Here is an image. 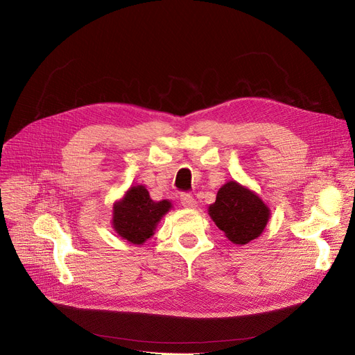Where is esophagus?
<instances>
[{
  "mask_svg": "<svg viewBox=\"0 0 355 355\" xmlns=\"http://www.w3.org/2000/svg\"><path fill=\"white\" fill-rule=\"evenodd\" d=\"M180 201L185 209H196L197 207V200L189 193H182L180 196Z\"/></svg>",
  "mask_w": 355,
  "mask_h": 355,
  "instance_id": "34e87169",
  "label": "esophagus"
}]
</instances>
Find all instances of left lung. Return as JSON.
<instances>
[{"label":"left lung","instance_id":"1","mask_svg":"<svg viewBox=\"0 0 355 355\" xmlns=\"http://www.w3.org/2000/svg\"><path fill=\"white\" fill-rule=\"evenodd\" d=\"M209 214L232 243L241 246L263 233L270 210L256 193L229 181L218 190Z\"/></svg>","mask_w":355,"mask_h":355}]
</instances>
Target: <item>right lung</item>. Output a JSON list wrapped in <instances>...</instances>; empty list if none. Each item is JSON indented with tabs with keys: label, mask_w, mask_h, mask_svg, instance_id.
<instances>
[{
	"label": "right lung",
	"mask_w": 355,
	"mask_h": 355,
	"mask_svg": "<svg viewBox=\"0 0 355 355\" xmlns=\"http://www.w3.org/2000/svg\"><path fill=\"white\" fill-rule=\"evenodd\" d=\"M170 209L171 201H154L144 185H135L114 204L112 226L129 243L142 245L154 234L159 220Z\"/></svg>",
	"instance_id": "add662e5"
}]
</instances>
